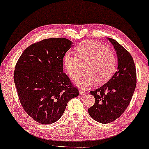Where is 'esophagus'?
<instances>
[{
	"instance_id": "1",
	"label": "esophagus",
	"mask_w": 149,
	"mask_h": 149,
	"mask_svg": "<svg viewBox=\"0 0 149 149\" xmlns=\"http://www.w3.org/2000/svg\"><path fill=\"white\" fill-rule=\"evenodd\" d=\"M79 93L81 94V95H86V94H87V93H86L85 91H79Z\"/></svg>"
}]
</instances>
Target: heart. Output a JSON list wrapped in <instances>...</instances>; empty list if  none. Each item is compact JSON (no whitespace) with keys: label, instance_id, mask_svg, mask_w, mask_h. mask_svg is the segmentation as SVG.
<instances>
[{"label":"heart","instance_id":"b5f03b06","mask_svg":"<svg viewBox=\"0 0 149 149\" xmlns=\"http://www.w3.org/2000/svg\"><path fill=\"white\" fill-rule=\"evenodd\" d=\"M78 56L67 53L64 64L69 76L77 79L87 65L86 74L80 76L75 84L82 89H87L98 82L105 83L113 76L117 66V59L109 47L95 41H86L76 49Z\"/></svg>","mask_w":149,"mask_h":149}]
</instances>
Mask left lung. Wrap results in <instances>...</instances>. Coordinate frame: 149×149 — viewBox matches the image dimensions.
<instances>
[{
    "label": "left lung",
    "mask_w": 149,
    "mask_h": 149,
    "mask_svg": "<svg viewBox=\"0 0 149 149\" xmlns=\"http://www.w3.org/2000/svg\"><path fill=\"white\" fill-rule=\"evenodd\" d=\"M118 58L117 71L101 87L91 91L95 98L88 109L94 120L107 124L119 118L129 106L136 88V67L132 56L123 46L108 38Z\"/></svg>",
    "instance_id": "8db88e82"
}]
</instances>
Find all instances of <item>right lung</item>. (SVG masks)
<instances>
[{
    "mask_svg": "<svg viewBox=\"0 0 149 149\" xmlns=\"http://www.w3.org/2000/svg\"><path fill=\"white\" fill-rule=\"evenodd\" d=\"M72 42L47 38L29 46L18 60L14 81L21 105L29 115L43 125L55 123L68 102L79 96L63 72V58Z\"/></svg>",
    "mask_w": 149,
    "mask_h": 149,
    "instance_id": "right-lung-1",
    "label": "right lung"
}]
</instances>
